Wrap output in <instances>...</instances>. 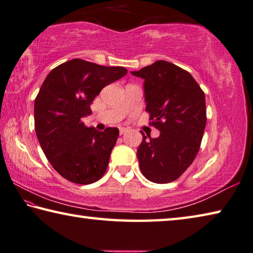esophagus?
Here are the masks:
<instances>
[{"instance_id": "obj_1", "label": "esophagus", "mask_w": 253, "mask_h": 253, "mask_svg": "<svg viewBox=\"0 0 253 253\" xmlns=\"http://www.w3.org/2000/svg\"><path fill=\"white\" fill-rule=\"evenodd\" d=\"M120 134H123V133H126V132L127 131L126 129V127H120Z\"/></svg>"}]
</instances>
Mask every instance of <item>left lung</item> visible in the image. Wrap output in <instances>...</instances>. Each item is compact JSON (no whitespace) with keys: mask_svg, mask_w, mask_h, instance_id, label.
<instances>
[{"mask_svg":"<svg viewBox=\"0 0 253 253\" xmlns=\"http://www.w3.org/2000/svg\"><path fill=\"white\" fill-rule=\"evenodd\" d=\"M131 74L144 80L145 110L160 131L154 139L143 133L136 152L141 172L151 182H172L200 149L207 123L205 93L189 72L163 60Z\"/></svg>","mask_w":253,"mask_h":253,"instance_id":"left-lung-1","label":"left lung"}]
</instances>
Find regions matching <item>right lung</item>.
<instances>
[{
	"label": "right lung",
	"instance_id": "obj_1",
	"mask_svg": "<svg viewBox=\"0 0 253 253\" xmlns=\"http://www.w3.org/2000/svg\"><path fill=\"white\" fill-rule=\"evenodd\" d=\"M127 73L122 66H103L80 59L53 69L34 102V124L40 145L59 173L78 184L102 178L119 130L103 132L82 122L102 88Z\"/></svg>",
	"mask_w": 253,
	"mask_h": 253
}]
</instances>
